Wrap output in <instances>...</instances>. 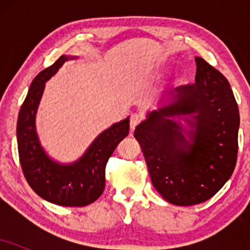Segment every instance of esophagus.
Masks as SVG:
<instances>
[{
	"mask_svg": "<svg viewBox=\"0 0 250 250\" xmlns=\"http://www.w3.org/2000/svg\"><path fill=\"white\" fill-rule=\"evenodd\" d=\"M140 122H141V115H139V114H133V115L130 116V129L131 130H134L135 127H136Z\"/></svg>",
	"mask_w": 250,
	"mask_h": 250,
	"instance_id": "esophagus-1",
	"label": "esophagus"
}]
</instances>
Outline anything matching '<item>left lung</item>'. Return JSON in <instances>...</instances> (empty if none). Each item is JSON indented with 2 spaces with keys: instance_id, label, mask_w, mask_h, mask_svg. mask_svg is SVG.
I'll use <instances>...</instances> for the list:
<instances>
[{
  "instance_id": "8db88e82",
  "label": "left lung",
  "mask_w": 250,
  "mask_h": 250,
  "mask_svg": "<svg viewBox=\"0 0 250 250\" xmlns=\"http://www.w3.org/2000/svg\"><path fill=\"white\" fill-rule=\"evenodd\" d=\"M195 62V83L177 87L173 101L148 113L134 131L155 189L176 206L213 197L230 179L239 149L240 114L228 80L202 57ZM175 116H184L190 142Z\"/></svg>"
}]
</instances>
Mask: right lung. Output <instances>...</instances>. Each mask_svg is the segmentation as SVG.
<instances>
[{"mask_svg": "<svg viewBox=\"0 0 250 250\" xmlns=\"http://www.w3.org/2000/svg\"><path fill=\"white\" fill-rule=\"evenodd\" d=\"M62 55L31 82L17 120V147L24 177L42 199L64 207H84L101 196L105 185V165L120 142L129 133V117L105 129L81 159L70 165L51 160L43 150L35 128V117L44 83L65 61Z\"/></svg>", "mask_w": 250, "mask_h": 250, "instance_id": "right-lung-1", "label": "right lung"}]
</instances>
